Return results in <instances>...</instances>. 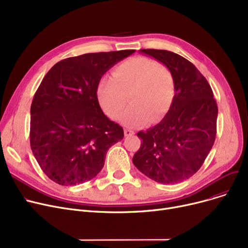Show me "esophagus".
<instances>
[{
	"instance_id": "34e87169",
	"label": "esophagus",
	"mask_w": 248,
	"mask_h": 248,
	"mask_svg": "<svg viewBox=\"0 0 248 248\" xmlns=\"http://www.w3.org/2000/svg\"><path fill=\"white\" fill-rule=\"evenodd\" d=\"M134 131H132V130H130V128H124V136L125 137H132V136H134Z\"/></svg>"
}]
</instances>
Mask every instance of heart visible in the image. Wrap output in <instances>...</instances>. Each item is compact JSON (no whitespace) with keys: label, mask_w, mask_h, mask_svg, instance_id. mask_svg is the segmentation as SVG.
I'll return each instance as SVG.
<instances>
[{"label":"heart","mask_w":248,"mask_h":248,"mask_svg":"<svg viewBox=\"0 0 248 248\" xmlns=\"http://www.w3.org/2000/svg\"><path fill=\"white\" fill-rule=\"evenodd\" d=\"M112 76L101 78L96 89L102 110L111 120L123 115L130 92L132 103L123 117L126 125L156 124L169 112L175 96L173 77L156 61L130 58L117 64Z\"/></svg>","instance_id":"obj_1"}]
</instances>
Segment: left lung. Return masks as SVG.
Wrapping results in <instances>:
<instances>
[{
    "label": "left lung",
    "instance_id": "1",
    "mask_svg": "<svg viewBox=\"0 0 248 248\" xmlns=\"http://www.w3.org/2000/svg\"><path fill=\"white\" fill-rule=\"evenodd\" d=\"M140 52L165 64L173 77L175 96L162 121L137 134L142 142L133 163L154 181L175 185L197 173L210 153L216 139L218 106L207 79L189 61L163 49Z\"/></svg>",
    "mask_w": 248,
    "mask_h": 248
}]
</instances>
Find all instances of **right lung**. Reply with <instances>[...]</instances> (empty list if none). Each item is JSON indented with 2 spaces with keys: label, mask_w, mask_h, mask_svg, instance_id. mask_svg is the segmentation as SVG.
Wrapping results in <instances>:
<instances>
[{
  "label": "right lung",
  "mask_w": 248,
  "mask_h": 248,
  "mask_svg": "<svg viewBox=\"0 0 248 248\" xmlns=\"http://www.w3.org/2000/svg\"><path fill=\"white\" fill-rule=\"evenodd\" d=\"M135 49L64 59L42 79L30 108V146L45 174L61 186L89 181L104 166L108 149L124 139L96 95L103 75Z\"/></svg>",
  "instance_id": "right-lung-1"
}]
</instances>
